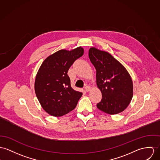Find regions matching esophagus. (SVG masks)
Instances as JSON below:
<instances>
[{
  "mask_svg": "<svg viewBox=\"0 0 160 160\" xmlns=\"http://www.w3.org/2000/svg\"><path fill=\"white\" fill-rule=\"evenodd\" d=\"M85 91L86 92H89L91 91V87L89 86H86L85 87Z\"/></svg>",
  "mask_w": 160,
  "mask_h": 160,
  "instance_id": "obj_1",
  "label": "esophagus"
}]
</instances>
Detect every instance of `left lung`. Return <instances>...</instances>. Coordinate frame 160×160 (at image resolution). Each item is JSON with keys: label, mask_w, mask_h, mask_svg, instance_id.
<instances>
[{"label": "left lung", "mask_w": 160, "mask_h": 160, "mask_svg": "<svg viewBox=\"0 0 160 160\" xmlns=\"http://www.w3.org/2000/svg\"><path fill=\"white\" fill-rule=\"evenodd\" d=\"M89 57L96 69V83L102 92L100 110L116 114L125 110L133 95L132 77L123 65L108 52L91 48Z\"/></svg>", "instance_id": "1"}]
</instances>
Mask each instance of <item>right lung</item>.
I'll list each match as a JSON object with an SVG mask.
<instances>
[{
  "label": "right lung",
  "mask_w": 160,
  "mask_h": 160,
  "mask_svg": "<svg viewBox=\"0 0 160 160\" xmlns=\"http://www.w3.org/2000/svg\"><path fill=\"white\" fill-rule=\"evenodd\" d=\"M84 53L81 46L62 49L48 57L41 64L35 81V91L41 106L49 114L60 117L73 110L82 93L71 86L68 72Z\"/></svg>",
  "instance_id": "add662e5"
}]
</instances>
